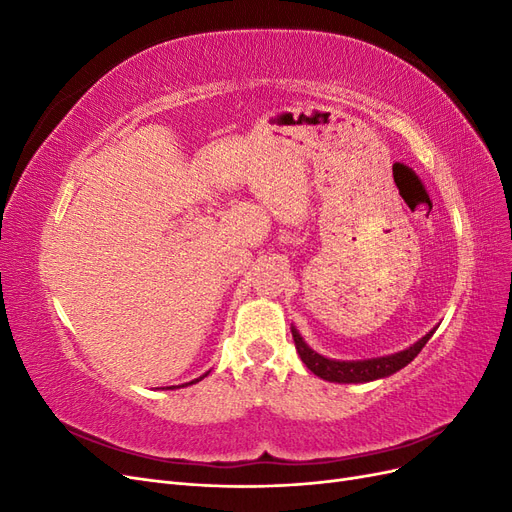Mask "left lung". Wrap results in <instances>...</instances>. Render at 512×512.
<instances>
[{
	"label": "left lung",
	"instance_id": "left-lung-1",
	"mask_svg": "<svg viewBox=\"0 0 512 512\" xmlns=\"http://www.w3.org/2000/svg\"><path fill=\"white\" fill-rule=\"evenodd\" d=\"M290 331H292L294 346H297V352L301 356V361L305 363V367L318 378L327 382H337V384H361V382L393 376L395 371L404 369L408 363H412L414 356L423 350V346L429 342L431 335L436 333V329H431L410 348L399 350L395 354L376 356V359H361V361H337V359H327V356L318 354L314 348H309L305 344V339L301 337V333L297 331V327H290Z\"/></svg>",
	"mask_w": 512,
	"mask_h": 512
}]
</instances>
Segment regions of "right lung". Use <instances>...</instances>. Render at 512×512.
Listing matches in <instances>:
<instances>
[{
  "label": "right lung",
  "instance_id": "1",
  "mask_svg": "<svg viewBox=\"0 0 512 512\" xmlns=\"http://www.w3.org/2000/svg\"><path fill=\"white\" fill-rule=\"evenodd\" d=\"M209 376V371H207V374H203V376H200V378H194L192 382H185V384H179V386H190V384H196V382H200V380H203V378H207ZM179 386H168V389H179Z\"/></svg>",
  "mask_w": 512,
  "mask_h": 512
}]
</instances>
